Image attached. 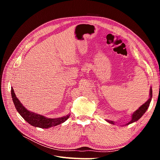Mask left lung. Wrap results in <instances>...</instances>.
I'll return each instance as SVG.
<instances>
[{
	"instance_id": "1",
	"label": "left lung",
	"mask_w": 160,
	"mask_h": 160,
	"mask_svg": "<svg viewBox=\"0 0 160 160\" xmlns=\"http://www.w3.org/2000/svg\"><path fill=\"white\" fill-rule=\"evenodd\" d=\"M152 88H150L149 99H148V101L146 103H144L142 105L140 106V107L136 111H134V112L132 114V119H131V120L128 123H126L125 125H123V126H124V125H129V124L133 123L134 122H136L137 121H138L140 118H141L143 116V115L146 113V111H147L148 108H149L150 102H151V101H152ZM105 121L111 124L115 125L114 121H111V120H108V119H105Z\"/></svg>"
}]
</instances>
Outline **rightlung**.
I'll list each match as a JSON object with an SVG mask.
<instances>
[{"label":"right lung","mask_w":160,"mask_h":160,"mask_svg":"<svg viewBox=\"0 0 160 160\" xmlns=\"http://www.w3.org/2000/svg\"><path fill=\"white\" fill-rule=\"evenodd\" d=\"M11 96L14 105L15 106V108L18 113L21 115V117L27 122L35 128H40L43 129L52 128L53 126H56L57 125L64 123L70 117V113H69L67 115L62 116L61 118H46L44 115L28 111L26 108H25V106L21 103V101L17 98L12 88H11Z\"/></svg>","instance_id":"add662e5"}]
</instances>
